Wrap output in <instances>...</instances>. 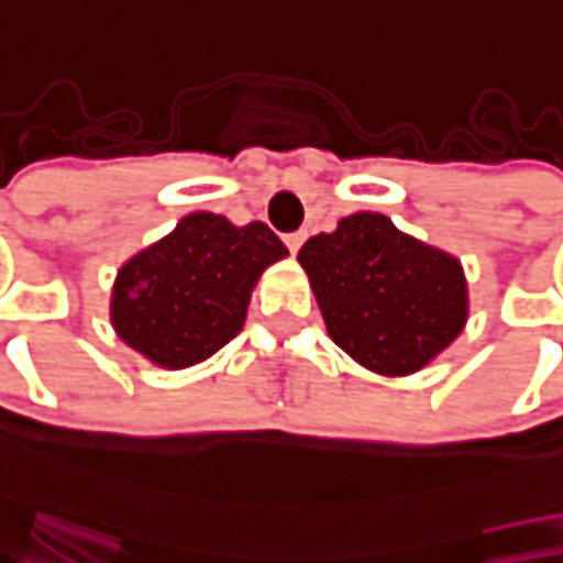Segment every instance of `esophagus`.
<instances>
[{
  "label": "esophagus",
  "mask_w": 563,
  "mask_h": 563,
  "mask_svg": "<svg viewBox=\"0 0 563 563\" xmlns=\"http://www.w3.org/2000/svg\"><path fill=\"white\" fill-rule=\"evenodd\" d=\"M303 239H307V232H292V235H286V247L292 250V253H298V247H301L303 244Z\"/></svg>",
  "instance_id": "esophagus-1"
}]
</instances>
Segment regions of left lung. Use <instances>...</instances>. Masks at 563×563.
Here are the masks:
<instances>
[{
	"label": "left lung",
	"mask_w": 563,
	"mask_h": 563,
	"mask_svg": "<svg viewBox=\"0 0 563 563\" xmlns=\"http://www.w3.org/2000/svg\"><path fill=\"white\" fill-rule=\"evenodd\" d=\"M328 334L385 376L430 364L468 316L460 262L402 235L385 214H352L298 250Z\"/></svg>",
	"instance_id": "left-lung-1"
}]
</instances>
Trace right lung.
Masks as SVG:
<instances>
[{"label": "right lung", "mask_w": 563, "mask_h": 563, "mask_svg": "<svg viewBox=\"0 0 563 563\" xmlns=\"http://www.w3.org/2000/svg\"><path fill=\"white\" fill-rule=\"evenodd\" d=\"M286 253L260 220L232 227L208 211L187 214L119 271L112 328L154 364H199L239 334L260 274Z\"/></svg>", "instance_id": "right-lung-1"}]
</instances>
